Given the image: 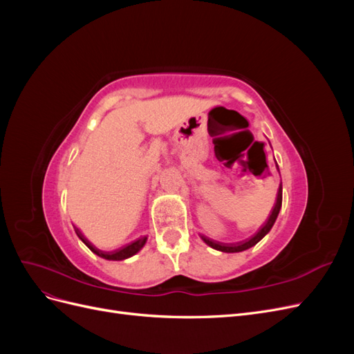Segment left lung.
<instances>
[{
	"instance_id": "obj_1",
	"label": "left lung",
	"mask_w": 354,
	"mask_h": 354,
	"mask_svg": "<svg viewBox=\"0 0 354 354\" xmlns=\"http://www.w3.org/2000/svg\"><path fill=\"white\" fill-rule=\"evenodd\" d=\"M281 207H282V183L279 186V190H277V198H276L274 207L272 209V214L269 216V218L266 220V223L263 224V226L259 229V232L254 234V236L245 239L242 242H236V243L217 242V241H212V239H209L207 236H203V234H201V239L205 242L208 246H211V248L217 250V251H221V252H241V251H245V250H250L251 246H254L255 243H259L266 236V234L270 232V229L273 227V224H274L277 216H279Z\"/></svg>"
}]
</instances>
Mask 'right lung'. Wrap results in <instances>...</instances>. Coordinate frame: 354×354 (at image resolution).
<instances>
[{
  "label": "right lung",
  "instance_id": "add662e5",
  "mask_svg": "<svg viewBox=\"0 0 354 354\" xmlns=\"http://www.w3.org/2000/svg\"><path fill=\"white\" fill-rule=\"evenodd\" d=\"M77 234H78V238H80L85 245H87L88 248H90L95 255L102 257V259H104V260H113V261H121V260L130 259V257L136 255L138 251H140V250L143 248L146 241H147V236H143V238H138V239L133 241L131 243H128V245L122 246V248H120V250L106 252V251H102V250H99V248H95V246H94L87 238H84V234H82L78 229H77Z\"/></svg>",
  "mask_w": 354,
  "mask_h": 354
}]
</instances>
